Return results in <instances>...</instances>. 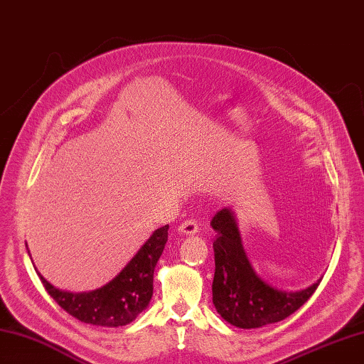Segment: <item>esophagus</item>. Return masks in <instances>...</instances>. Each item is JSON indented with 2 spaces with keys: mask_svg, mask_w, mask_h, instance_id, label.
I'll list each match as a JSON object with an SVG mask.
<instances>
[{
  "mask_svg": "<svg viewBox=\"0 0 364 364\" xmlns=\"http://www.w3.org/2000/svg\"><path fill=\"white\" fill-rule=\"evenodd\" d=\"M178 230L184 235H195L200 232V225L197 220H186L183 225L178 228Z\"/></svg>",
  "mask_w": 364,
  "mask_h": 364,
  "instance_id": "34e87169",
  "label": "esophagus"
}]
</instances>
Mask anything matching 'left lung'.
<instances>
[{
	"instance_id": "left-lung-1",
	"label": "left lung",
	"mask_w": 364,
	"mask_h": 364,
	"mask_svg": "<svg viewBox=\"0 0 364 364\" xmlns=\"http://www.w3.org/2000/svg\"><path fill=\"white\" fill-rule=\"evenodd\" d=\"M210 225L217 232L212 300L218 314L232 326L255 329L282 321L300 309L316 291L321 279L298 292L278 291L266 284L249 263L235 217L229 209L218 210Z\"/></svg>"
}]
</instances>
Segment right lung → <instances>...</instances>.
<instances>
[{
  "mask_svg": "<svg viewBox=\"0 0 364 364\" xmlns=\"http://www.w3.org/2000/svg\"><path fill=\"white\" fill-rule=\"evenodd\" d=\"M169 225L156 229L110 283L97 291L73 294L60 291L38 274L41 283L55 303L77 320L118 328L132 323L141 314L154 294V269L167 241Z\"/></svg>",
  "mask_w": 364,
  "mask_h": 364,
  "instance_id": "add662e5",
  "label": "right lung"
}]
</instances>
